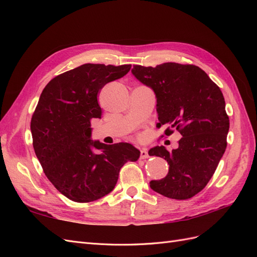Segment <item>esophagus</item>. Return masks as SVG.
<instances>
[{"label": "esophagus", "instance_id": "34e87169", "mask_svg": "<svg viewBox=\"0 0 257 257\" xmlns=\"http://www.w3.org/2000/svg\"><path fill=\"white\" fill-rule=\"evenodd\" d=\"M149 158V154H148V151L146 149H142L141 150V159L145 160V159H148Z\"/></svg>", "mask_w": 257, "mask_h": 257}]
</instances>
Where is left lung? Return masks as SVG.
Returning a JSON list of instances; mask_svg holds the SVG:
<instances>
[{
    "mask_svg": "<svg viewBox=\"0 0 257 257\" xmlns=\"http://www.w3.org/2000/svg\"><path fill=\"white\" fill-rule=\"evenodd\" d=\"M132 74L153 90L159 125L166 124L182 135L172 152L164 146L150 149L149 155L165 159L169 165L167 176L152 180L150 188L168 198H191L207 185L226 149L229 119L222 92L195 65H134ZM170 128L166 135L173 133Z\"/></svg>",
    "mask_w": 257,
    "mask_h": 257,
    "instance_id": "1",
    "label": "left lung"
}]
</instances>
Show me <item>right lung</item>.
I'll use <instances>...</instances> for the list:
<instances>
[{
  "label": "right lung",
  "mask_w": 257,
  "mask_h": 257,
  "mask_svg": "<svg viewBox=\"0 0 257 257\" xmlns=\"http://www.w3.org/2000/svg\"><path fill=\"white\" fill-rule=\"evenodd\" d=\"M131 65L82 64L48 82L31 120L36 157L45 175L61 194L89 203L109 194L121 167L139 159L127 143L92 141L91 119H100L97 93L126 75Z\"/></svg>",
  "instance_id": "right-lung-1"
}]
</instances>
